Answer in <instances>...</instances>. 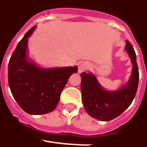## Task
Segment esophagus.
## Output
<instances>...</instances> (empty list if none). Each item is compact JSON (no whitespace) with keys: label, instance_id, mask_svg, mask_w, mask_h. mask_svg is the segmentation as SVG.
<instances>
[{"label":"esophagus","instance_id":"34e87169","mask_svg":"<svg viewBox=\"0 0 147 147\" xmlns=\"http://www.w3.org/2000/svg\"><path fill=\"white\" fill-rule=\"evenodd\" d=\"M89 65L88 63H86V62H84V63H80L78 67V71L80 73V72H83L84 71H86L87 69L89 68Z\"/></svg>","mask_w":147,"mask_h":147}]
</instances>
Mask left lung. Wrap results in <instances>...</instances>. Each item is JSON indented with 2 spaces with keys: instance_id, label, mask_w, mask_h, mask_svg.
Returning a JSON list of instances; mask_svg holds the SVG:
<instances>
[{
  "instance_id": "8db88e82",
  "label": "left lung",
  "mask_w": 147,
  "mask_h": 147,
  "mask_svg": "<svg viewBox=\"0 0 147 147\" xmlns=\"http://www.w3.org/2000/svg\"><path fill=\"white\" fill-rule=\"evenodd\" d=\"M125 49L133 63V70L129 83L118 91H106L100 86L94 75L86 72L80 74L84 107L87 113L95 119L109 121L116 118L129 107L135 98L139 80L136 53L129 40H126Z\"/></svg>"
}]
</instances>
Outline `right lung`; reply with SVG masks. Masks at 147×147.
Returning a JSON list of instances; mask_svg holds the SVG:
<instances>
[{
	"instance_id": "obj_1",
	"label": "right lung",
	"mask_w": 147,
	"mask_h": 147,
	"mask_svg": "<svg viewBox=\"0 0 147 147\" xmlns=\"http://www.w3.org/2000/svg\"><path fill=\"white\" fill-rule=\"evenodd\" d=\"M32 28L11 55L8 67V82L12 95L19 107L31 115L49 113L56 108L60 95L71 75L77 67L41 69L27 59L28 38Z\"/></svg>"
}]
</instances>
